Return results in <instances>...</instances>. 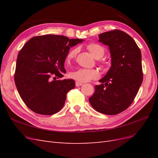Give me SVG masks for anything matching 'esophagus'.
<instances>
[{"instance_id":"obj_1","label":"esophagus","mask_w":158,"mask_h":158,"mask_svg":"<svg viewBox=\"0 0 158 158\" xmlns=\"http://www.w3.org/2000/svg\"><path fill=\"white\" fill-rule=\"evenodd\" d=\"M75 84H76V86H77V87H78V86H81V85H82L83 84L82 83H81V82H78V81H76Z\"/></svg>"}]
</instances>
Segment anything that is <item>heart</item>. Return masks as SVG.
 I'll return each mask as SVG.
<instances>
[{"label":"heart","mask_w":158,"mask_h":158,"mask_svg":"<svg viewBox=\"0 0 158 158\" xmlns=\"http://www.w3.org/2000/svg\"><path fill=\"white\" fill-rule=\"evenodd\" d=\"M88 50L95 59H100L104 55L105 49L103 47L95 43H91L86 46ZM78 52V49L74 48L70 50L66 56V60L70 61L74 59ZM70 76L79 82H85L92 80L97 79L99 76V71L96 69H80L77 70L72 72Z\"/></svg>","instance_id":"b5f03b06"}]
</instances>
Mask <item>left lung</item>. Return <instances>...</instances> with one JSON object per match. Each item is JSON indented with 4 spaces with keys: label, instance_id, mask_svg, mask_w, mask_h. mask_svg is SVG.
<instances>
[{
    "label": "left lung",
    "instance_id": "obj_1",
    "mask_svg": "<svg viewBox=\"0 0 158 158\" xmlns=\"http://www.w3.org/2000/svg\"><path fill=\"white\" fill-rule=\"evenodd\" d=\"M99 41L109 46L111 66L89 98L97 111L114 115L126 110L135 99L143 80L141 52L135 41L118 30L99 35Z\"/></svg>",
    "mask_w": 158,
    "mask_h": 158
}]
</instances>
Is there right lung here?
Wrapping results in <instances>:
<instances>
[{"instance_id": "1", "label": "right lung", "mask_w": 158, "mask_h": 158, "mask_svg": "<svg viewBox=\"0 0 158 158\" xmlns=\"http://www.w3.org/2000/svg\"><path fill=\"white\" fill-rule=\"evenodd\" d=\"M82 41L45 35L33 37L23 45L18 55L14 81L23 102L31 111L51 115L64 106L66 94L75 87V82L56 80V77H63L70 48Z\"/></svg>"}]
</instances>
